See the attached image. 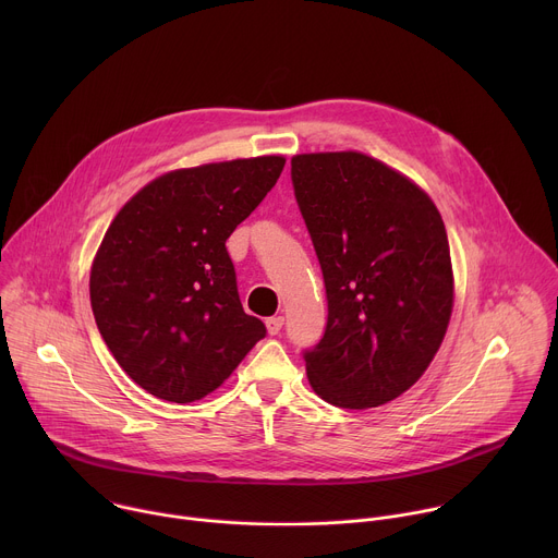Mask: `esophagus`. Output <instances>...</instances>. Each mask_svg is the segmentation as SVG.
Listing matches in <instances>:
<instances>
[{"label": "esophagus", "mask_w": 558, "mask_h": 558, "mask_svg": "<svg viewBox=\"0 0 558 558\" xmlns=\"http://www.w3.org/2000/svg\"><path fill=\"white\" fill-rule=\"evenodd\" d=\"M282 325H284V317H282V315L267 317V331H269L271 336H278L280 329H282Z\"/></svg>", "instance_id": "34e87169"}]
</instances>
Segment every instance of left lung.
Instances as JSON below:
<instances>
[{"instance_id": "1", "label": "left lung", "mask_w": 558, "mask_h": 558, "mask_svg": "<svg viewBox=\"0 0 558 558\" xmlns=\"http://www.w3.org/2000/svg\"><path fill=\"white\" fill-rule=\"evenodd\" d=\"M291 181L327 289V329L304 351L325 402L362 411L409 390L452 313L444 220L413 181L360 151L298 154Z\"/></svg>"}]
</instances>
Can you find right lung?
I'll list each match as a JSON object with an SVG mask.
<instances>
[{
    "mask_svg": "<svg viewBox=\"0 0 558 558\" xmlns=\"http://www.w3.org/2000/svg\"><path fill=\"white\" fill-rule=\"evenodd\" d=\"M282 168V156H258L163 174L108 227L93 313L119 366L154 397L201 400L267 336L241 304L225 243Z\"/></svg>",
    "mask_w": 558,
    "mask_h": 558,
    "instance_id": "1",
    "label": "right lung"
}]
</instances>
